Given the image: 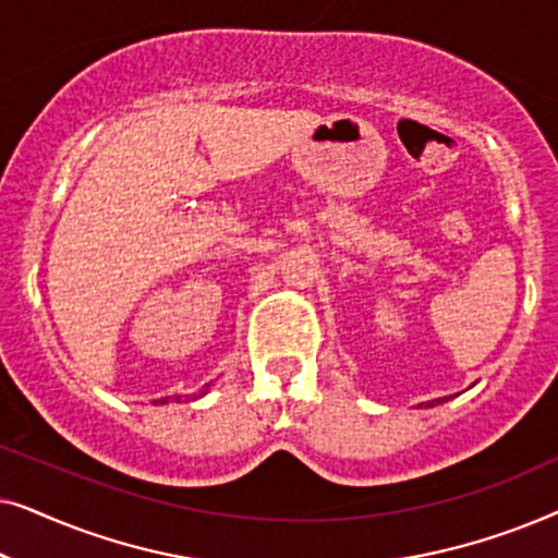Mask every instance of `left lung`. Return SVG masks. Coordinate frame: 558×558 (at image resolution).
<instances>
[{
    "instance_id": "1",
    "label": "left lung",
    "mask_w": 558,
    "mask_h": 558,
    "mask_svg": "<svg viewBox=\"0 0 558 558\" xmlns=\"http://www.w3.org/2000/svg\"><path fill=\"white\" fill-rule=\"evenodd\" d=\"M445 401H449V396H441V399H434V401H426L424 407L426 409H432V407H439V403H445Z\"/></svg>"
}]
</instances>
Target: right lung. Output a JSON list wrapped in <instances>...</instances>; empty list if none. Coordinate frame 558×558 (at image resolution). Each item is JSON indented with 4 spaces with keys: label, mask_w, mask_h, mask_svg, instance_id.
I'll use <instances>...</instances> for the list:
<instances>
[{
    "label": "right lung",
    "mask_w": 558,
    "mask_h": 558,
    "mask_svg": "<svg viewBox=\"0 0 558 558\" xmlns=\"http://www.w3.org/2000/svg\"><path fill=\"white\" fill-rule=\"evenodd\" d=\"M208 391H210V384L203 388V391H201V396H205V393H208ZM167 401H170V396H167V399H162V401H159V403H167ZM178 401H180V396H178Z\"/></svg>",
    "instance_id": "obj_1"
}]
</instances>
